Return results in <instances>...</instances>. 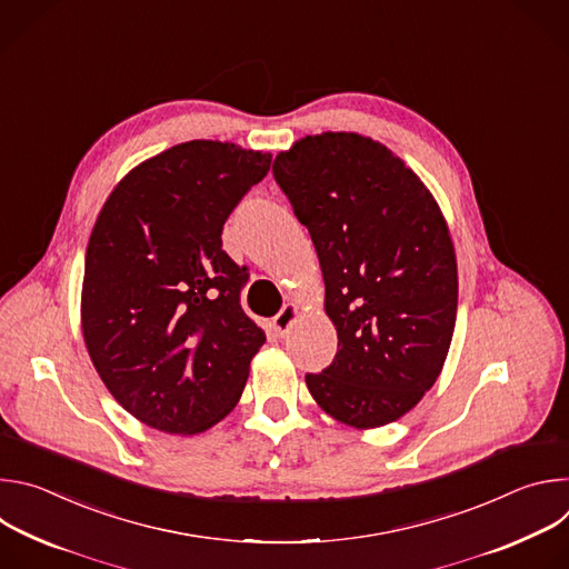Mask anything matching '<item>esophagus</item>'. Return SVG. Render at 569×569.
<instances>
[{"label": "esophagus", "mask_w": 569, "mask_h": 569, "mask_svg": "<svg viewBox=\"0 0 569 569\" xmlns=\"http://www.w3.org/2000/svg\"><path fill=\"white\" fill-rule=\"evenodd\" d=\"M297 315H299L297 303H286V306L279 310V315L272 319V329H274V333L283 338V336L290 331V327H292V321H295V317H297Z\"/></svg>", "instance_id": "34e87169"}]
</instances>
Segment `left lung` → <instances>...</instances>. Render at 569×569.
<instances>
[{
	"mask_svg": "<svg viewBox=\"0 0 569 569\" xmlns=\"http://www.w3.org/2000/svg\"><path fill=\"white\" fill-rule=\"evenodd\" d=\"M274 180L306 224L327 283L338 353L306 373L319 408L353 428L410 412L446 362L457 317L448 224L382 143L323 132L279 152Z\"/></svg>",
	"mask_w": 569,
	"mask_h": 569,
	"instance_id": "8db88e82",
	"label": "left lung"
}]
</instances>
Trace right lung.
I'll list each match as a JSON object with an SVG mask.
<instances>
[{"label": "right lung", "mask_w": 569, "mask_h": 569, "mask_svg": "<svg viewBox=\"0 0 569 569\" xmlns=\"http://www.w3.org/2000/svg\"><path fill=\"white\" fill-rule=\"evenodd\" d=\"M270 164L236 143H178L132 169L97 218L83 338L121 408L154 430L198 435L224 419L266 342L220 233Z\"/></svg>", "instance_id": "add662e5"}]
</instances>
